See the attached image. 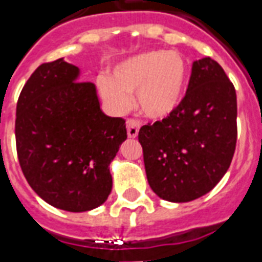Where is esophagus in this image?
Returning a JSON list of instances; mask_svg holds the SVG:
<instances>
[{
	"label": "esophagus",
	"mask_w": 262,
	"mask_h": 262,
	"mask_svg": "<svg viewBox=\"0 0 262 262\" xmlns=\"http://www.w3.org/2000/svg\"><path fill=\"white\" fill-rule=\"evenodd\" d=\"M140 126H141V123L137 119H127L126 121V129H127V136L130 137V139H135L139 135Z\"/></svg>",
	"instance_id": "34e87169"
}]
</instances>
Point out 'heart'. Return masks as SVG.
Segmentation results:
<instances>
[{
	"label": "heart",
	"mask_w": 262,
	"mask_h": 262,
	"mask_svg": "<svg viewBox=\"0 0 262 262\" xmlns=\"http://www.w3.org/2000/svg\"><path fill=\"white\" fill-rule=\"evenodd\" d=\"M100 95L117 113L130 107L136 93L137 107L144 117L161 121L177 111L188 86V64L179 52L154 49L127 57L97 78Z\"/></svg>",
	"instance_id": "heart-1"
}]
</instances>
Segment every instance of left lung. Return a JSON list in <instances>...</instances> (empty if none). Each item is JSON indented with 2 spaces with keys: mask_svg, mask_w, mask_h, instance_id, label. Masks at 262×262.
<instances>
[{
  "mask_svg": "<svg viewBox=\"0 0 262 262\" xmlns=\"http://www.w3.org/2000/svg\"><path fill=\"white\" fill-rule=\"evenodd\" d=\"M236 115V92L223 67L210 57L193 61L177 111L139 132L154 192L177 203L210 192L232 161Z\"/></svg>",
  "mask_w": 262,
  "mask_h": 262,
  "instance_id": "left-lung-1",
  "label": "left lung"
}]
</instances>
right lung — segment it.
Segmentation results:
<instances>
[{
	"label": "right lung",
	"mask_w": 262,
	"mask_h": 262,
	"mask_svg": "<svg viewBox=\"0 0 262 262\" xmlns=\"http://www.w3.org/2000/svg\"><path fill=\"white\" fill-rule=\"evenodd\" d=\"M63 59L38 67L16 105V149L23 174L53 207L81 213L107 201L110 163L126 140L122 118L105 115L96 86L78 82Z\"/></svg>",
	"instance_id": "add662e5"
}]
</instances>
